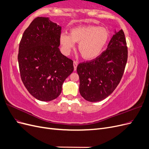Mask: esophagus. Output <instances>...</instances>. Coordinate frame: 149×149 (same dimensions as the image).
<instances>
[{
	"mask_svg": "<svg viewBox=\"0 0 149 149\" xmlns=\"http://www.w3.org/2000/svg\"><path fill=\"white\" fill-rule=\"evenodd\" d=\"M73 66H74V71L76 70V68H77V66H78V62L74 61L73 62Z\"/></svg>",
	"mask_w": 149,
	"mask_h": 149,
	"instance_id": "esophagus-1",
	"label": "esophagus"
}]
</instances>
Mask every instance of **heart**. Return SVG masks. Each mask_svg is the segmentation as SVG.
Listing matches in <instances>:
<instances>
[{
    "mask_svg": "<svg viewBox=\"0 0 149 149\" xmlns=\"http://www.w3.org/2000/svg\"><path fill=\"white\" fill-rule=\"evenodd\" d=\"M109 39V33L105 28L97 26H84L72 29L70 34L62 33L60 42L62 51L70 55L75 43H79L78 50L86 60H92L99 56Z\"/></svg>",
    "mask_w": 149,
    "mask_h": 149,
    "instance_id": "obj_1",
    "label": "heart"
}]
</instances>
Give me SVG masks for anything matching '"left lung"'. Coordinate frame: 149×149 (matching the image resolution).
Instances as JSON below:
<instances>
[{"label":"left lung","instance_id":"left-lung-1","mask_svg":"<svg viewBox=\"0 0 149 149\" xmlns=\"http://www.w3.org/2000/svg\"><path fill=\"white\" fill-rule=\"evenodd\" d=\"M127 53L123 30H115L106 51L95 60L78 65L79 93L84 100L98 102L111 95L123 77Z\"/></svg>","mask_w":149,"mask_h":149}]
</instances>
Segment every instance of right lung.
Masks as SVG:
<instances>
[{
	"instance_id": "add662e5",
	"label": "right lung",
	"mask_w": 149,
	"mask_h": 149,
	"mask_svg": "<svg viewBox=\"0 0 149 149\" xmlns=\"http://www.w3.org/2000/svg\"><path fill=\"white\" fill-rule=\"evenodd\" d=\"M61 26L48 17L35 19L22 36L18 61L22 82L31 95L42 101L60 96L65 80L73 71V61L59 47Z\"/></svg>"
}]
</instances>
